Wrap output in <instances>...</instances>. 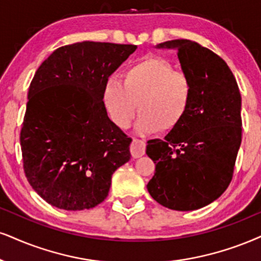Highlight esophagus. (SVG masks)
Masks as SVG:
<instances>
[{
	"label": "esophagus",
	"mask_w": 261,
	"mask_h": 261,
	"mask_svg": "<svg viewBox=\"0 0 261 261\" xmlns=\"http://www.w3.org/2000/svg\"><path fill=\"white\" fill-rule=\"evenodd\" d=\"M146 144L140 139H133L130 145V153L134 159H139L145 153Z\"/></svg>",
	"instance_id": "34e87169"
}]
</instances>
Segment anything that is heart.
<instances>
[{"label":"heart","instance_id":"heart-1","mask_svg":"<svg viewBox=\"0 0 261 261\" xmlns=\"http://www.w3.org/2000/svg\"><path fill=\"white\" fill-rule=\"evenodd\" d=\"M191 99L188 73L174 70L168 60L159 57H145L128 66L123 82L110 79L104 89L106 109L120 128L129 127L139 104L137 130L141 134L174 129L184 120Z\"/></svg>","mask_w":261,"mask_h":261}]
</instances>
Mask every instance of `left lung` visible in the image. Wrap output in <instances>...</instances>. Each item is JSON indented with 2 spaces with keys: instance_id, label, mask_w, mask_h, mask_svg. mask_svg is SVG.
Masks as SVG:
<instances>
[{
  "instance_id": "left-lung-1",
  "label": "left lung",
  "mask_w": 261,
  "mask_h": 261,
  "mask_svg": "<svg viewBox=\"0 0 261 261\" xmlns=\"http://www.w3.org/2000/svg\"><path fill=\"white\" fill-rule=\"evenodd\" d=\"M156 48L176 50L192 99L165 139L147 141L156 169L146 188L163 207L195 211L219 198L232 179L242 140L241 93L227 64L197 42L173 40Z\"/></svg>"
}]
</instances>
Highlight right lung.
I'll return each mask as SVG.
<instances>
[{"mask_svg": "<svg viewBox=\"0 0 261 261\" xmlns=\"http://www.w3.org/2000/svg\"><path fill=\"white\" fill-rule=\"evenodd\" d=\"M134 44L77 42L60 47L29 87L20 132L24 172L44 201L65 211L108 197L111 176L130 160L128 138L109 118L105 85Z\"/></svg>", "mask_w": 261, "mask_h": 261, "instance_id": "1", "label": "right lung"}]
</instances>
